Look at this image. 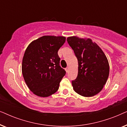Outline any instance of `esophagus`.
I'll return each instance as SVG.
<instances>
[{"label":"esophagus","mask_w":127,"mask_h":127,"mask_svg":"<svg viewBox=\"0 0 127 127\" xmlns=\"http://www.w3.org/2000/svg\"><path fill=\"white\" fill-rule=\"evenodd\" d=\"M69 67H67L66 68H65V71H66V72L67 73L69 72Z\"/></svg>","instance_id":"1"}]
</instances>
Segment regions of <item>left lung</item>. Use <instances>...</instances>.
<instances>
[{"mask_svg": "<svg viewBox=\"0 0 127 127\" xmlns=\"http://www.w3.org/2000/svg\"><path fill=\"white\" fill-rule=\"evenodd\" d=\"M67 41L78 61V74L72 81L74 91L85 97L96 95L108 79L109 64L106 56L91 39L70 36Z\"/></svg>", "mask_w": 127, "mask_h": 127, "instance_id": "8db88e82", "label": "left lung"}]
</instances>
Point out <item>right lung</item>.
Returning <instances> with one entry per match:
<instances>
[{
    "label": "right lung",
    "mask_w": 127,
    "mask_h": 127,
    "mask_svg": "<svg viewBox=\"0 0 127 127\" xmlns=\"http://www.w3.org/2000/svg\"><path fill=\"white\" fill-rule=\"evenodd\" d=\"M64 36H43L26 49L22 73L27 86L34 95L48 97L58 91L66 72L60 65L58 51L65 42Z\"/></svg>",
    "instance_id": "right-lung-1"
}]
</instances>
